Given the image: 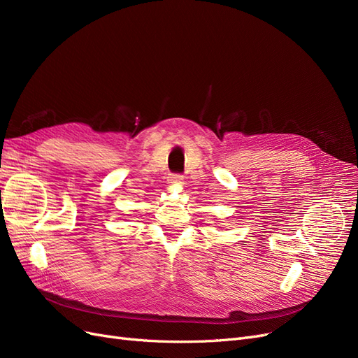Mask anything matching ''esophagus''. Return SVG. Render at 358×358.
<instances>
[{"label":"esophagus","instance_id":"esophagus-1","mask_svg":"<svg viewBox=\"0 0 358 358\" xmlns=\"http://www.w3.org/2000/svg\"><path fill=\"white\" fill-rule=\"evenodd\" d=\"M169 182L170 183H182L183 182V176L179 175V173H171L169 176Z\"/></svg>","mask_w":358,"mask_h":358}]
</instances>
